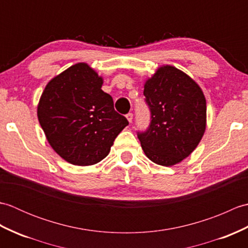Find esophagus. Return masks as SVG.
I'll return each instance as SVG.
<instances>
[{
    "mask_svg": "<svg viewBox=\"0 0 248 248\" xmlns=\"http://www.w3.org/2000/svg\"><path fill=\"white\" fill-rule=\"evenodd\" d=\"M125 117H127V119L129 120L130 124L132 123V120H133V114L132 113H128L127 115H125Z\"/></svg>",
    "mask_w": 248,
    "mask_h": 248,
    "instance_id": "1",
    "label": "esophagus"
}]
</instances>
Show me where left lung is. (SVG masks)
Masks as SVG:
<instances>
[{"label":"left lung","instance_id":"8db88e82","mask_svg":"<svg viewBox=\"0 0 248 248\" xmlns=\"http://www.w3.org/2000/svg\"><path fill=\"white\" fill-rule=\"evenodd\" d=\"M149 127L138 132L155 164L171 166L192 154L205 130V98L196 82L172 66L160 67L144 86Z\"/></svg>","mask_w":248,"mask_h":248}]
</instances>
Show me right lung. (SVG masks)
Returning a JSON list of instances; mask_svg holds the SVG:
<instances>
[{"label":"right lung","instance_id":"1","mask_svg":"<svg viewBox=\"0 0 248 248\" xmlns=\"http://www.w3.org/2000/svg\"><path fill=\"white\" fill-rule=\"evenodd\" d=\"M102 83L96 71L78 62L52 78L41 94L37 108L41 128L56 154L73 165L103 160L129 124Z\"/></svg>","mask_w":248,"mask_h":248}]
</instances>
